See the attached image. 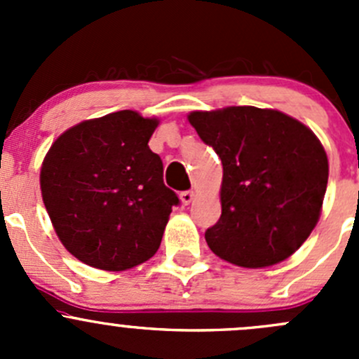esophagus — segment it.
<instances>
[{
	"mask_svg": "<svg viewBox=\"0 0 359 359\" xmlns=\"http://www.w3.org/2000/svg\"><path fill=\"white\" fill-rule=\"evenodd\" d=\"M193 200H194L193 191H182V193H180V201H182L184 205H189Z\"/></svg>",
	"mask_w": 359,
	"mask_h": 359,
	"instance_id": "esophagus-1",
	"label": "esophagus"
}]
</instances>
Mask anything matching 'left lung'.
<instances>
[{
    "label": "left lung",
    "mask_w": 359,
    "mask_h": 359,
    "mask_svg": "<svg viewBox=\"0 0 359 359\" xmlns=\"http://www.w3.org/2000/svg\"><path fill=\"white\" fill-rule=\"evenodd\" d=\"M189 123L222 161V215L205 233L210 250L241 267L288 259L318 224L328 158L290 116L253 106L191 112Z\"/></svg>",
    "instance_id": "left-lung-1"
}]
</instances>
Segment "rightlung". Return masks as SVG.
I'll return each mask as SVG.
<instances>
[{
	"mask_svg": "<svg viewBox=\"0 0 359 359\" xmlns=\"http://www.w3.org/2000/svg\"><path fill=\"white\" fill-rule=\"evenodd\" d=\"M158 119L118 111L64 132L41 166V196L57 236L81 262L125 271L158 252L179 198L149 149Z\"/></svg>",
	"mask_w": 359,
	"mask_h": 359,
	"instance_id": "obj_1",
	"label": "right lung"
}]
</instances>
